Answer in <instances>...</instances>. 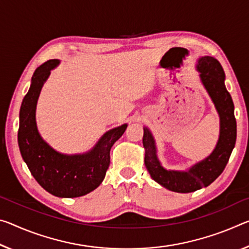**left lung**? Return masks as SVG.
Here are the masks:
<instances>
[{"label": "left lung", "instance_id": "obj_1", "mask_svg": "<svg viewBox=\"0 0 249 249\" xmlns=\"http://www.w3.org/2000/svg\"><path fill=\"white\" fill-rule=\"evenodd\" d=\"M197 70L220 118L219 140L211 155L187 172L167 171L157 160L155 142L151 132L144 127L145 166L154 180L176 193H192L211 185L226 167L237 135L234 103L225 86V73L220 63L214 57L205 56L199 58Z\"/></svg>", "mask_w": 249, "mask_h": 249}]
</instances>
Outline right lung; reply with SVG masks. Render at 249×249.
Here are the masks:
<instances>
[{"label":"right lung","instance_id":"add662e5","mask_svg":"<svg viewBox=\"0 0 249 249\" xmlns=\"http://www.w3.org/2000/svg\"><path fill=\"white\" fill-rule=\"evenodd\" d=\"M57 64V60H50L34 72L31 88L19 109L18 141L23 160L37 183L50 194L71 198L89 194L100 186L110 163V148L123 135L127 125L105 133L95 147L86 154L64 155L54 151L39 136L35 108L43 84Z\"/></svg>","mask_w":249,"mask_h":249}]
</instances>
